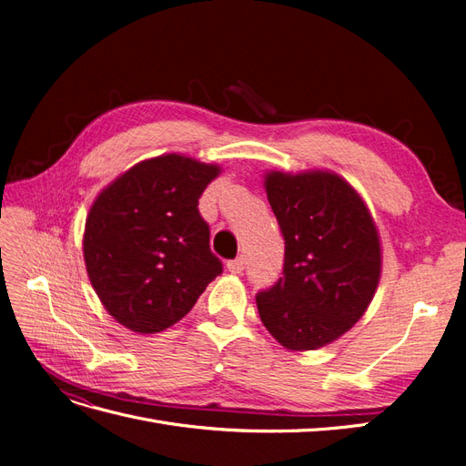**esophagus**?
<instances>
[{
  "label": "esophagus",
  "instance_id": "esophagus-1",
  "mask_svg": "<svg viewBox=\"0 0 466 466\" xmlns=\"http://www.w3.org/2000/svg\"><path fill=\"white\" fill-rule=\"evenodd\" d=\"M228 270H229L231 274H243V270H245V258L238 257V258H235V260H229V262H228Z\"/></svg>",
  "mask_w": 466,
  "mask_h": 466
}]
</instances>
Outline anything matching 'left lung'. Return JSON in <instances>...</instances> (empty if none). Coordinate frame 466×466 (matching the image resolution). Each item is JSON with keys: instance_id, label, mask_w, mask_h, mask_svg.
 Returning <instances> with one entry per match:
<instances>
[{"instance_id": "left-lung-1", "label": "left lung", "mask_w": 466, "mask_h": 466, "mask_svg": "<svg viewBox=\"0 0 466 466\" xmlns=\"http://www.w3.org/2000/svg\"><path fill=\"white\" fill-rule=\"evenodd\" d=\"M264 190L286 241L284 276L257 295L260 320L291 351L327 346L368 311L383 268L368 204L332 171H268Z\"/></svg>"}]
</instances>
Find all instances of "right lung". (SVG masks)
<instances>
[{"instance_id": "add662e5", "label": "right lung", "mask_w": 466, "mask_h": 466, "mask_svg": "<svg viewBox=\"0 0 466 466\" xmlns=\"http://www.w3.org/2000/svg\"><path fill=\"white\" fill-rule=\"evenodd\" d=\"M221 167L180 153L136 163L98 192L83 233V258L106 313L137 334L188 315L221 274L198 198Z\"/></svg>"}]
</instances>
